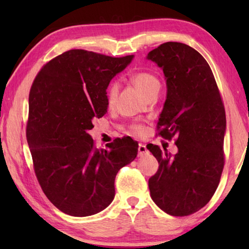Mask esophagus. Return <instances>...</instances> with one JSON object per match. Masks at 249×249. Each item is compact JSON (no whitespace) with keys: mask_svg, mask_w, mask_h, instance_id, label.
I'll return each instance as SVG.
<instances>
[{"mask_svg":"<svg viewBox=\"0 0 249 249\" xmlns=\"http://www.w3.org/2000/svg\"><path fill=\"white\" fill-rule=\"evenodd\" d=\"M147 152H149V151H147L146 146L144 144L139 143V145H138V155L142 156V155H144V154H147Z\"/></svg>","mask_w":249,"mask_h":249,"instance_id":"34e87169","label":"esophagus"}]
</instances>
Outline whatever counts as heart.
Segmentation results:
<instances>
[{
  "mask_svg": "<svg viewBox=\"0 0 249 249\" xmlns=\"http://www.w3.org/2000/svg\"><path fill=\"white\" fill-rule=\"evenodd\" d=\"M130 80L135 86L138 88L139 91L144 95L145 98L151 99L157 97L158 93H160L161 89V82L160 78L157 77L156 73L150 71H140L135 72L134 75L130 76ZM119 94V83L116 81L111 82L107 89V103L109 106H113L116 97ZM131 133L135 135H140L144 131L143 127L141 125L135 124L130 127Z\"/></svg>",
  "mask_w": 249,
  "mask_h": 249,
  "instance_id": "b5f03b06",
  "label": "heart"
}]
</instances>
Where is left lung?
<instances>
[{
    "instance_id": "1",
    "label": "left lung",
    "mask_w": 249,
    "mask_h": 249,
    "mask_svg": "<svg viewBox=\"0 0 249 249\" xmlns=\"http://www.w3.org/2000/svg\"><path fill=\"white\" fill-rule=\"evenodd\" d=\"M162 68L167 99L157 122V135L176 139L178 153L146 147L160 163L149 179L153 201L172 216L202 209L217 189L225 165L226 112L208 62L197 50L168 41L147 54Z\"/></svg>"
}]
</instances>
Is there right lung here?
Masks as SVG:
<instances>
[{
	"label": "right lung",
	"instance_id": "1",
	"mask_svg": "<svg viewBox=\"0 0 249 249\" xmlns=\"http://www.w3.org/2000/svg\"><path fill=\"white\" fill-rule=\"evenodd\" d=\"M133 57L68 50L46 63L32 84L26 140L37 181L63 213L84 217L107 208L116 173L137 156L130 137L97 149L88 134L107 111L110 80Z\"/></svg>",
	"mask_w": 249,
	"mask_h": 249
}]
</instances>
